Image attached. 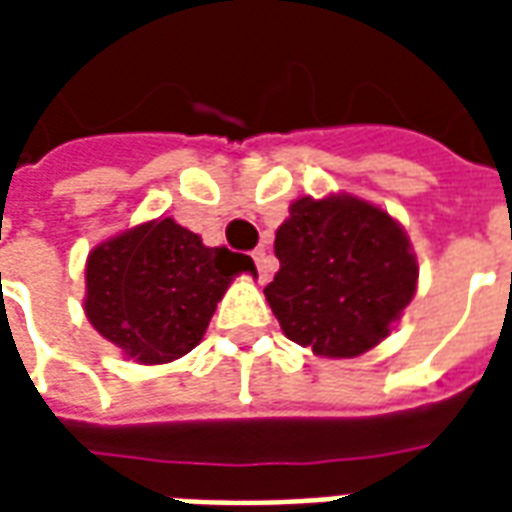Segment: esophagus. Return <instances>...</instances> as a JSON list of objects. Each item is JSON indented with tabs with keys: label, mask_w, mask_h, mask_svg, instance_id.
<instances>
[{
	"label": "esophagus",
	"mask_w": 512,
	"mask_h": 512,
	"mask_svg": "<svg viewBox=\"0 0 512 512\" xmlns=\"http://www.w3.org/2000/svg\"><path fill=\"white\" fill-rule=\"evenodd\" d=\"M252 257H255L257 271H260V279L266 282L268 271H271V268H268V252H266V249H263V246H260V249H255V252H252Z\"/></svg>",
	"instance_id": "1"
}]
</instances>
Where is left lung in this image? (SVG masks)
Masks as SVG:
<instances>
[{
	"instance_id": "8db88e82",
	"label": "left lung",
	"mask_w": 512,
	"mask_h": 512,
	"mask_svg": "<svg viewBox=\"0 0 512 512\" xmlns=\"http://www.w3.org/2000/svg\"><path fill=\"white\" fill-rule=\"evenodd\" d=\"M266 299L288 340L348 359L392 332L417 290V257L386 211L351 194L290 205Z\"/></svg>"
}]
</instances>
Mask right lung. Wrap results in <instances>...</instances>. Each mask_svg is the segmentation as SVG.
Masks as SVG:
<instances>
[{
  "mask_svg": "<svg viewBox=\"0 0 512 512\" xmlns=\"http://www.w3.org/2000/svg\"><path fill=\"white\" fill-rule=\"evenodd\" d=\"M249 255L205 246L175 219H153L98 244L87 257L84 312L95 332L142 365H164L200 343Z\"/></svg>",
  "mask_w": 512,
  "mask_h": 512,
  "instance_id": "right-lung-1",
  "label": "right lung"
}]
</instances>
